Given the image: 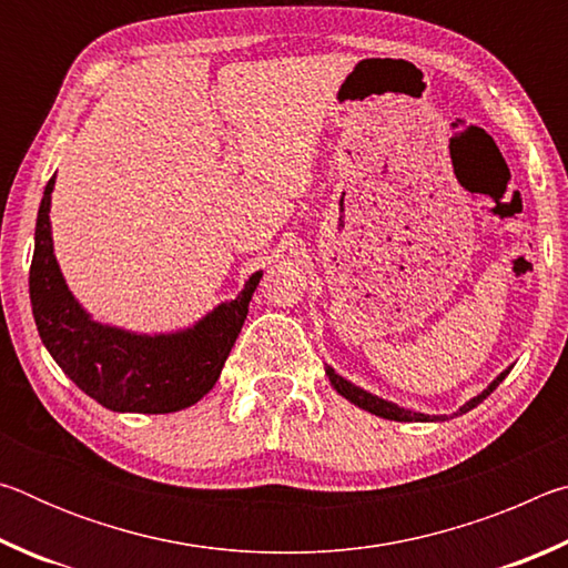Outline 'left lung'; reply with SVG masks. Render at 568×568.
I'll return each mask as SVG.
<instances>
[{"label": "left lung", "mask_w": 568, "mask_h": 568, "mask_svg": "<svg viewBox=\"0 0 568 568\" xmlns=\"http://www.w3.org/2000/svg\"><path fill=\"white\" fill-rule=\"evenodd\" d=\"M511 368H514V363L508 365L506 371L498 373V376H496L491 383H488V386H486L484 390H480L478 396L466 400L464 406H460V408L454 413V416H460V413H468L470 408H476L478 403H484V400L496 390L498 383H501V381L508 376V373H511ZM325 376H328L331 386H333L335 390H338L345 400H351L353 406H358V408H363V410L373 413V416H381V418H388V420H400V423H436V420H448V416H428V413H418V410L403 408V406H398V403H390V400L381 398V396H373V393L363 390L361 386H355V383H351L348 378H343L341 373H335L328 363H325ZM454 416H450V418H454Z\"/></svg>", "instance_id": "obj_1"}]
</instances>
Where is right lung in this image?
I'll return each mask as SVG.
<instances>
[{
  "mask_svg": "<svg viewBox=\"0 0 568 568\" xmlns=\"http://www.w3.org/2000/svg\"><path fill=\"white\" fill-rule=\"evenodd\" d=\"M52 190L54 178L37 213L30 267V301L44 348L77 388L114 413H175L195 406L223 373L263 271L187 328L134 333L100 323L72 295L54 257Z\"/></svg>",
  "mask_w": 568,
  "mask_h": 568,
  "instance_id": "obj_1",
  "label": "right lung"
}]
</instances>
